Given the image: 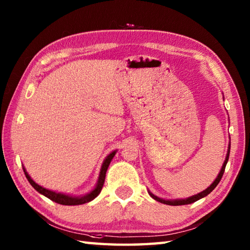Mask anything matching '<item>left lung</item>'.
Here are the masks:
<instances>
[{
  "label": "left lung",
  "instance_id": "1",
  "mask_svg": "<svg viewBox=\"0 0 250 250\" xmlns=\"http://www.w3.org/2000/svg\"><path fill=\"white\" fill-rule=\"evenodd\" d=\"M229 155H230V144H229V148H228V153H227L226 160H225V162H224V166H222V167H221V169H220L218 176L216 177V179L214 180V183L211 184L208 188L203 190V191H202V192H200V193H198V194L192 195V196H190V198L184 199V200H183V199H180V200H164V199L158 198V196H156L155 194H152V193L150 192V191H148V192H149V195L151 196L152 199H155L156 201L160 202V203L167 204V205L177 206V205H186V204L193 203V202L198 201V200H200V199H202V198H204V196H206L207 194H209V193L211 192V191H213V190L216 188V186L219 184L220 179H221V177H222V175H224V173H225V168H226V166H227V163H228V160H229Z\"/></svg>",
  "mask_w": 250,
  "mask_h": 250
}]
</instances>
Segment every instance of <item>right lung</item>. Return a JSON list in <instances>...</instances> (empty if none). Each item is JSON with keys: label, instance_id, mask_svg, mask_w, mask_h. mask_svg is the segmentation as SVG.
<instances>
[{"label": "right lung", "instance_id": "obj_1", "mask_svg": "<svg viewBox=\"0 0 250 250\" xmlns=\"http://www.w3.org/2000/svg\"><path fill=\"white\" fill-rule=\"evenodd\" d=\"M115 155H116V150L113 151V152H110L109 155L106 157V159L102 164V167H101L98 184H97V186H95V188L92 191H90L89 193L82 195V196H73V195H68V194L60 193V192H55V191H51V190H48L46 188H43L42 186L37 185L34 182V180L30 177V175L28 174V172L25 171L24 167H23V172H24L26 179L29 180V183L31 184L32 187H33L36 191H39L41 194L45 195L46 198H48L51 201L56 202V203L62 204V205H81V204L88 203V202L92 201L93 199L97 198V196L100 194L101 190H102V188H103L104 182H105L106 171H107V168L109 167V163H110L111 160H113V158H114Z\"/></svg>", "mask_w": 250, "mask_h": 250}]
</instances>
